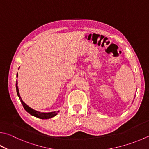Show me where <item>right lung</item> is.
Returning a JSON list of instances; mask_svg holds the SVG:
<instances>
[{
	"label": "right lung",
	"mask_w": 149,
	"mask_h": 149,
	"mask_svg": "<svg viewBox=\"0 0 149 149\" xmlns=\"http://www.w3.org/2000/svg\"><path fill=\"white\" fill-rule=\"evenodd\" d=\"M17 76H18V74H17ZM16 91H17V96L19 97V100H20L21 104H22V105H23L24 109H25L26 111H27L29 113V114H31V115L34 116V117H36L37 118H41V119H48V118H52L53 117H55V116L57 115V113L59 112V111H56V112L54 111V112H50V113H41V112L37 111L32 109V108H31L29 106H28V105H26L25 103L22 100V99H21V98L19 93V89H18V86H17V81H16Z\"/></svg>",
	"instance_id": "1"
}]
</instances>
